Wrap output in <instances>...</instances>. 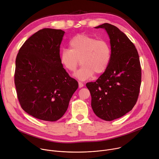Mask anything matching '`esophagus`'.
<instances>
[{
    "mask_svg": "<svg viewBox=\"0 0 159 159\" xmlns=\"http://www.w3.org/2000/svg\"><path fill=\"white\" fill-rule=\"evenodd\" d=\"M83 86H84V84L82 82H79V88H82Z\"/></svg>",
    "mask_w": 159,
    "mask_h": 159,
    "instance_id": "obj_1",
    "label": "esophagus"
}]
</instances>
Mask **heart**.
Instances as JSON below:
<instances>
[{
  "mask_svg": "<svg viewBox=\"0 0 159 159\" xmlns=\"http://www.w3.org/2000/svg\"><path fill=\"white\" fill-rule=\"evenodd\" d=\"M70 49H63L60 54V62L68 71L74 72L82 64L75 75L81 80L101 74L107 69L111 57L109 43L103 39L85 34H79L69 42Z\"/></svg>",
  "mask_w": 159,
  "mask_h": 159,
  "instance_id": "b5f03b06",
  "label": "heart"
}]
</instances>
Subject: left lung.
Instances as JSON below:
<instances>
[{
  "label": "left lung",
  "mask_w": 159,
  "mask_h": 159,
  "mask_svg": "<svg viewBox=\"0 0 159 159\" xmlns=\"http://www.w3.org/2000/svg\"><path fill=\"white\" fill-rule=\"evenodd\" d=\"M95 28L107 32L111 57L104 73L86 87L96 116L111 121L131 111L137 102L141 82L139 57L133 43L117 27L104 23Z\"/></svg>",
  "instance_id": "obj_1"
}]
</instances>
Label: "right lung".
I'll return each instance as SVG.
<instances>
[{"instance_id": "right-lung-1", "label": "right lung", "mask_w": 159, "mask_h": 159, "mask_svg": "<svg viewBox=\"0 0 159 159\" xmlns=\"http://www.w3.org/2000/svg\"><path fill=\"white\" fill-rule=\"evenodd\" d=\"M64 34L52 28L39 30L25 42L16 58L14 84L20 104L40 120L61 118L79 86L60 62Z\"/></svg>"}]
</instances>
